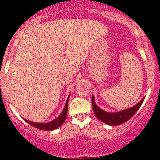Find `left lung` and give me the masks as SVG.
I'll return each mask as SVG.
<instances>
[{"label": "left lung", "mask_w": 160, "mask_h": 160, "mask_svg": "<svg viewBox=\"0 0 160 160\" xmlns=\"http://www.w3.org/2000/svg\"><path fill=\"white\" fill-rule=\"evenodd\" d=\"M145 98H143L138 103L135 105L133 107H131L130 108L125 109V110L119 111L116 113H109L106 112L102 109H100L95 102V99L94 96H92V108L94 113L98 119L102 121L104 123L109 125H119L122 123H124L127 121H128L133 115L135 114V112L140 108L143 103V100Z\"/></svg>", "instance_id": "left-lung-1"}]
</instances>
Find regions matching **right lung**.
Returning a JSON list of instances; mask_svg holds the SVG:
<instances>
[{"mask_svg": "<svg viewBox=\"0 0 160 160\" xmlns=\"http://www.w3.org/2000/svg\"><path fill=\"white\" fill-rule=\"evenodd\" d=\"M68 100L69 97L68 98V100L66 102H65V108L63 109L62 112L61 113V114L56 119L53 120V121L47 122V123H36V122H30L28 120H26L24 119V120L32 127L36 128L37 129H40L42 130H53L54 129H57L59 127L61 126L63 122H65V119L67 117V113H68Z\"/></svg>", "mask_w": 160, "mask_h": 160, "instance_id": "right-lung-1", "label": "right lung"}]
</instances>
